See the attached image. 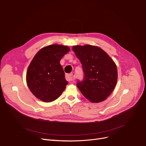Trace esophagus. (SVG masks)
<instances>
[{"label": "esophagus", "instance_id": "34e87169", "mask_svg": "<svg viewBox=\"0 0 146 146\" xmlns=\"http://www.w3.org/2000/svg\"><path fill=\"white\" fill-rule=\"evenodd\" d=\"M66 80L68 81H72L74 80L73 77H72V74H68L65 76Z\"/></svg>", "mask_w": 146, "mask_h": 146}]
</instances>
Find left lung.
<instances>
[{"mask_svg": "<svg viewBox=\"0 0 146 146\" xmlns=\"http://www.w3.org/2000/svg\"><path fill=\"white\" fill-rule=\"evenodd\" d=\"M72 50L80 60L84 73L77 87L92 103L105 100L114 90L117 80L114 61L98 46L86 44L74 46Z\"/></svg>", "mask_w": 146, "mask_h": 146, "instance_id": "left-lung-1", "label": "left lung"}]
</instances>
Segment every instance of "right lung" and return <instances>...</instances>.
Masks as SVG:
<instances>
[{"label":"right lung","instance_id":"obj_1","mask_svg":"<svg viewBox=\"0 0 146 146\" xmlns=\"http://www.w3.org/2000/svg\"><path fill=\"white\" fill-rule=\"evenodd\" d=\"M70 48L52 44L36 53L27 69L26 81L31 93L44 102L57 99L64 91L68 81L60 60Z\"/></svg>","mask_w":146,"mask_h":146}]
</instances>
